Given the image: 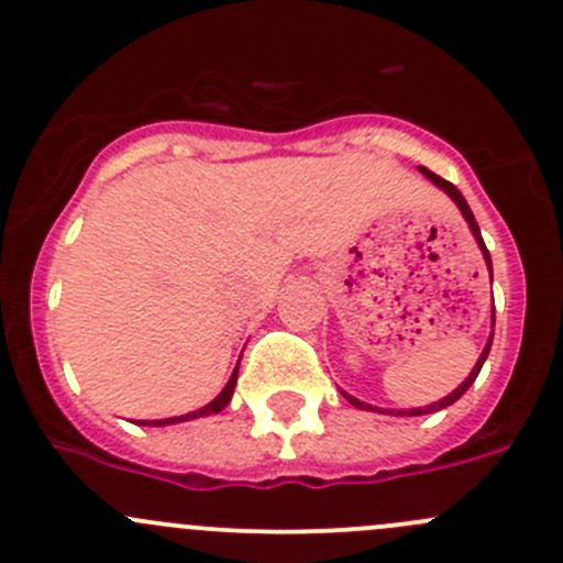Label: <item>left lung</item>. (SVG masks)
Listing matches in <instances>:
<instances>
[{
	"label": "left lung",
	"mask_w": 563,
	"mask_h": 563,
	"mask_svg": "<svg viewBox=\"0 0 563 563\" xmlns=\"http://www.w3.org/2000/svg\"><path fill=\"white\" fill-rule=\"evenodd\" d=\"M419 172H422L424 176H428L430 181H433V185H439L441 190L446 192V196L452 198V201L457 203L460 207V212H463V218H465V223H468V229H471V234H474V240H476V245L482 247V255H485V261H487V269H490V277H493V264H490V253H487V247H485V242H482V234H479V225H476V220H474V212H471L468 209V203H465V198L460 196V190L455 185H452V181H446V179H441L439 174H433V172H428V168H419ZM493 323H496V308H493ZM490 345H493V338L487 340V345H485V351H482V356H479V362H476L474 365V371L468 373V378H465L463 384H460V387L452 391V395H446L444 400H439V402H433V406H428V408H413V411H406V413H411V417H422V413H433V411H441V408H446V406H452V402L455 400H460V397L465 395V389L471 387V384L476 382V376H479V371H482V365H485V360H487V354H490ZM345 395V391H343ZM349 397V402L351 406H356V408H371L373 411V406H367V402H362V400H356V397H351V395H345ZM378 411V408H376ZM384 413V411H382Z\"/></svg>",
	"instance_id": "left-lung-1"
}]
</instances>
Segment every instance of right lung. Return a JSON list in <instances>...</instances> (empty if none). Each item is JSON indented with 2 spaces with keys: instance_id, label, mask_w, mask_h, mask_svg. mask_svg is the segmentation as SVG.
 <instances>
[{
  "instance_id": "obj_1",
  "label": "right lung",
  "mask_w": 563,
  "mask_h": 563,
  "mask_svg": "<svg viewBox=\"0 0 563 563\" xmlns=\"http://www.w3.org/2000/svg\"><path fill=\"white\" fill-rule=\"evenodd\" d=\"M236 371H240V365H236ZM236 371H234V376L229 378V384H225V389L220 391V395L214 397V400L209 402V406L198 408V411H192V413H181V417H168V419H150V422H139V424H152V428H161V424H176V422H187V419L209 417V413H218V411H223V408L229 406L231 395H234V387H236Z\"/></svg>"
}]
</instances>
